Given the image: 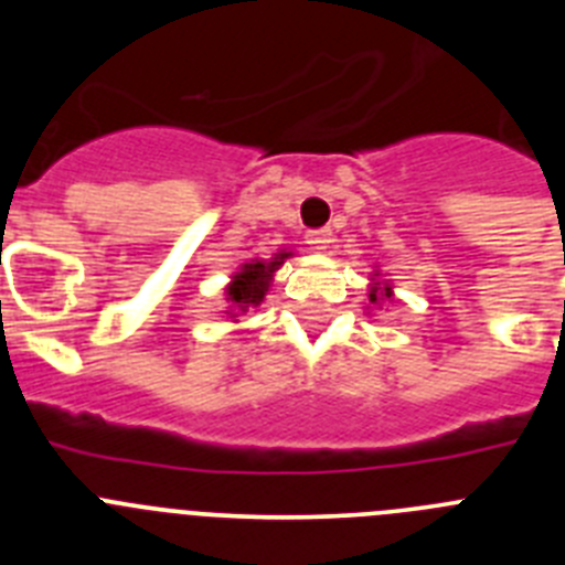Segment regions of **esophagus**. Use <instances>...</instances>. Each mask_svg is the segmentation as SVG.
Listing matches in <instances>:
<instances>
[{"label":"esophagus","mask_w":565,"mask_h":565,"mask_svg":"<svg viewBox=\"0 0 565 565\" xmlns=\"http://www.w3.org/2000/svg\"><path fill=\"white\" fill-rule=\"evenodd\" d=\"M306 243L313 248V252H326V248H331V243H333L331 228H317V232H308Z\"/></svg>","instance_id":"1"}]
</instances>
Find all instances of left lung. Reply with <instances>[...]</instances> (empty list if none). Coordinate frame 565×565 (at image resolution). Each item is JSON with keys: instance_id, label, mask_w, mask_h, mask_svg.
Segmentation results:
<instances>
[{"instance_id": "obj_1", "label": "left lung", "mask_w": 565, "mask_h": 565, "mask_svg": "<svg viewBox=\"0 0 565 565\" xmlns=\"http://www.w3.org/2000/svg\"><path fill=\"white\" fill-rule=\"evenodd\" d=\"M379 274H373V279H376ZM367 297H371V302H379V299H391L393 297V291H391V286H387V282H373V288H371V294H367Z\"/></svg>"}]
</instances>
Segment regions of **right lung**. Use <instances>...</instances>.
Here are the masks:
<instances>
[{
    "instance_id": "obj_1",
    "label": "right lung",
    "mask_w": 565,
    "mask_h": 565,
    "mask_svg": "<svg viewBox=\"0 0 565 565\" xmlns=\"http://www.w3.org/2000/svg\"><path fill=\"white\" fill-rule=\"evenodd\" d=\"M288 257H291V252H279L277 257L252 259V263H246V266L239 268V271L232 277V282L226 286V302H228L226 313L232 311L246 313L248 308H257L259 302L266 299L274 271H277Z\"/></svg>"
}]
</instances>
